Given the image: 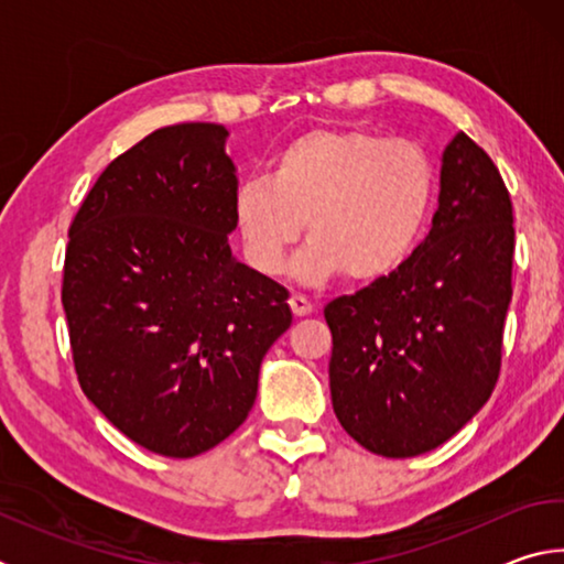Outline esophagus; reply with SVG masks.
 <instances>
[{"instance_id":"1","label":"esophagus","mask_w":564,"mask_h":564,"mask_svg":"<svg viewBox=\"0 0 564 564\" xmlns=\"http://www.w3.org/2000/svg\"><path fill=\"white\" fill-rule=\"evenodd\" d=\"M289 305H291V311H293V316H295V318H303V316H308V313L313 311L311 301L305 299V295H301V293H293L291 299H289Z\"/></svg>"}]
</instances>
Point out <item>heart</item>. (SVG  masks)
<instances>
[{
    "mask_svg": "<svg viewBox=\"0 0 564 564\" xmlns=\"http://www.w3.org/2000/svg\"><path fill=\"white\" fill-rule=\"evenodd\" d=\"M435 166L408 139L368 129H311L271 161L269 176L236 194L234 221L248 263L279 273L305 226L311 248L299 259L308 283L338 271L356 283L400 269L425 231L435 204Z\"/></svg>",
    "mask_w": 564,
    "mask_h": 564,
    "instance_id": "1",
    "label": "heart"
}]
</instances>
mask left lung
<instances>
[{"instance_id": "left-lung-1", "label": "left lung", "mask_w": 564, "mask_h": 564, "mask_svg": "<svg viewBox=\"0 0 564 564\" xmlns=\"http://www.w3.org/2000/svg\"><path fill=\"white\" fill-rule=\"evenodd\" d=\"M433 228L390 275L333 299L330 398L343 431L383 457H415L492 395L512 299V202L467 133L447 144Z\"/></svg>"}]
</instances>
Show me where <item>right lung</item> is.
Masks as SVG:
<instances>
[{
    "instance_id": "obj_1",
    "label": "right lung",
    "mask_w": 564,
    "mask_h": 564,
    "mask_svg": "<svg viewBox=\"0 0 564 564\" xmlns=\"http://www.w3.org/2000/svg\"><path fill=\"white\" fill-rule=\"evenodd\" d=\"M221 123L149 133L69 226L62 305L79 386L113 427L196 457L243 423L289 291L231 256L238 178Z\"/></svg>"
}]
</instances>
